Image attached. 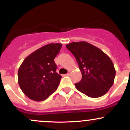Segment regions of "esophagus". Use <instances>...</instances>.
I'll return each instance as SVG.
<instances>
[{
    "mask_svg": "<svg viewBox=\"0 0 130 130\" xmlns=\"http://www.w3.org/2000/svg\"><path fill=\"white\" fill-rule=\"evenodd\" d=\"M70 73H70V72H68L67 73V74H65V75H67V76H69V75H70Z\"/></svg>",
    "mask_w": 130,
    "mask_h": 130,
    "instance_id": "obj_1",
    "label": "esophagus"
}]
</instances>
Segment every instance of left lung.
I'll return each instance as SVG.
<instances>
[{"label": "left lung", "instance_id": "obj_1", "mask_svg": "<svg viewBox=\"0 0 130 130\" xmlns=\"http://www.w3.org/2000/svg\"><path fill=\"white\" fill-rule=\"evenodd\" d=\"M76 58L82 79L75 84L76 89L92 98L101 97L114 83L116 70L110 58L98 47L86 41L66 45Z\"/></svg>", "mask_w": 130, "mask_h": 130}]
</instances>
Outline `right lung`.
I'll list each match as a JSON object with an SVG mask.
<instances>
[{"mask_svg":"<svg viewBox=\"0 0 130 130\" xmlns=\"http://www.w3.org/2000/svg\"><path fill=\"white\" fill-rule=\"evenodd\" d=\"M61 43L43 46L24 59L18 70V83L31 100L42 101L57 89L61 76L57 73L54 59Z\"/></svg>","mask_w":130,"mask_h":130,"instance_id":"right-lung-1","label":"right lung"}]
</instances>
